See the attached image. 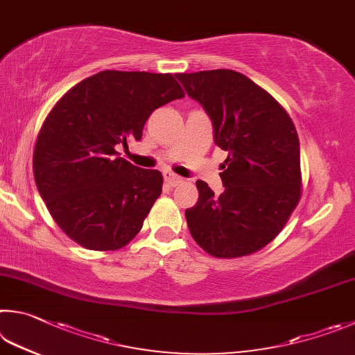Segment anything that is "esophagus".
<instances>
[{"label": "esophagus", "mask_w": 355, "mask_h": 355, "mask_svg": "<svg viewBox=\"0 0 355 355\" xmlns=\"http://www.w3.org/2000/svg\"><path fill=\"white\" fill-rule=\"evenodd\" d=\"M164 179H165V182L170 185V187H176V185H179V184L182 182V178H179L178 174H174L171 171H165L164 173Z\"/></svg>", "instance_id": "34e87169"}]
</instances>
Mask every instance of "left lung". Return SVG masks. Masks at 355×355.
<instances>
[{
    "label": "left lung",
    "instance_id": "left-lung-1",
    "mask_svg": "<svg viewBox=\"0 0 355 355\" xmlns=\"http://www.w3.org/2000/svg\"><path fill=\"white\" fill-rule=\"evenodd\" d=\"M190 98L214 124L215 145L227 151L220 196L198 181L200 198L185 210L191 237L210 256L234 259L275 240L301 200L300 139L268 92L234 70L179 73Z\"/></svg>",
    "mask_w": 355,
    "mask_h": 355
}]
</instances>
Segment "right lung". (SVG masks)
Instances as JSON below:
<instances>
[{
  "mask_svg": "<svg viewBox=\"0 0 355 355\" xmlns=\"http://www.w3.org/2000/svg\"><path fill=\"white\" fill-rule=\"evenodd\" d=\"M184 90L170 73L105 70L80 80L37 135L34 178L58 226L78 245L115 251L140 232L162 193L157 170L118 157L153 112Z\"/></svg>",
  "mask_w": 355,
  "mask_h": 355,
  "instance_id": "add662e5",
  "label": "right lung"
}]
</instances>
